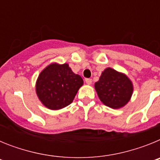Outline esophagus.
<instances>
[{"mask_svg":"<svg viewBox=\"0 0 160 160\" xmlns=\"http://www.w3.org/2000/svg\"><path fill=\"white\" fill-rule=\"evenodd\" d=\"M86 82H87V84L88 85H90L91 83H92V79H90V78H86Z\"/></svg>","mask_w":160,"mask_h":160,"instance_id":"obj_1","label":"esophagus"}]
</instances>
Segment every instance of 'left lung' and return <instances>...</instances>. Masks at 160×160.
<instances>
[{"label":"left lung","instance_id":"8db88e82","mask_svg":"<svg viewBox=\"0 0 160 160\" xmlns=\"http://www.w3.org/2000/svg\"><path fill=\"white\" fill-rule=\"evenodd\" d=\"M100 100L106 106L118 109L125 106L131 98L133 86L125 74L107 68L94 85Z\"/></svg>","mask_w":160,"mask_h":160}]
</instances>
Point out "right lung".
<instances>
[{
	"instance_id": "right-lung-1",
	"label": "right lung",
	"mask_w": 160,
	"mask_h": 160,
	"mask_svg": "<svg viewBox=\"0 0 160 160\" xmlns=\"http://www.w3.org/2000/svg\"><path fill=\"white\" fill-rule=\"evenodd\" d=\"M83 80L68 64L49 65L40 73L36 84L39 99L47 108L58 110L70 105Z\"/></svg>"
}]
</instances>
